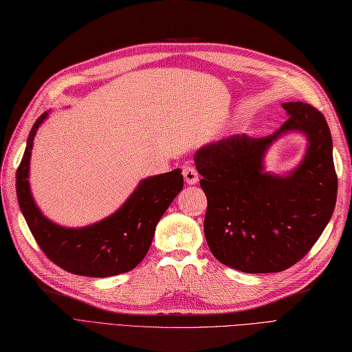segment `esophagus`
Here are the masks:
<instances>
[{
    "label": "esophagus",
    "mask_w": 352,
    "mask_h": 352,
    "mask_svg": "<svg viewBox=\"0 0 352 352\" xmlns=\"http://www.w3.org/2000/svg\"><path fill=\"white\" fill-rule=\"evenodd\" d=\"M183 175H184V179H186V183H187L188 186L196 184L197 181H199V174H197V171H196V168L191 166V165H184V168H183Z\"/></svg>",
    "instance_id": "34e87169"
}]
</instances>
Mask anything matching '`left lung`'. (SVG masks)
<instances>
[{"label":"left lung","instance_id":"1","mask_svg":"<svg viewBox=\"0 0 352 352\" xmlns=\"http://www.w3.org/2000/svg\"><path fill=\"white\" fill-rule=\"evenodd\" d=\"M282 127L262 139L234 134L205 144L195 162L208 197L205 236L212 254L245 274L282 272L319 240L335 209L338 178L332 135L320 111L287 102ZM308 138L300 165L285 176L264 171V155L280 135Z\"/></svg>","mask_w":352,"mask_h":352}]
</instances>
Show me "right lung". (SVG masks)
Here are the masks:
<instances>
[{
    "instance_id": "right-lung-1",
    "label": "right lung",
    "mask_w": 352,
    "mask_h": 352,
    "mask_svg": "<svg viewBox=\"0 0 352 352\" xmlns=\"http://www.w3.org/2000/svg\"><path fill=\"white\" fill-rule=\"evenodd\" d=\"M48 112L33 124L26 151L16 174L17 200L42 252L61 269L74 275L108 278L138 266L152 244L155 228L178 192L184 178L181 169L147 177L108 218L83 228H67L43 217L29 186L33 139Z\"/></svg>"
}]
</instances>
